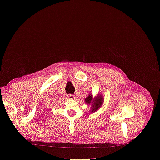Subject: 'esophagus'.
Instances as JSON below:
<instances>
[{
  "mask_svg": "<svg viewBox=\"0 0 160 160\" xmlns=\"http://www.w3.org/2000/svg\"><path fill=\"white\" fill-rule=\"evenodd\" d=\"M75 95H72V94H69L68 95H67V98L69 99H75Z\"/></svg>",
  "mask_w": 160,
  "mask_h": 160,
  "instance_id": "esophagus-1",
  "label": "esophagus"
}]
</instances>
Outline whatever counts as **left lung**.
<instances>
[{
    "instance_id": "8db88e82",
    "label": "left lung",
    "mask_w": 160,
    "mask_h": 160,
    "mask_svg": "<svg viewBox=\"0 0 160 160\" xmlns=\"http://www.w3.org/2000/svg\"><path fill=\"white\" fill-rule=\"evenodd\" d=\"M85 103L88 105L91 104V112H95L98 111L103 103V98L101 95H98L95 98H93V95L89 94L87 98L85 99Z\"/></svg>"
}]
</instances>
